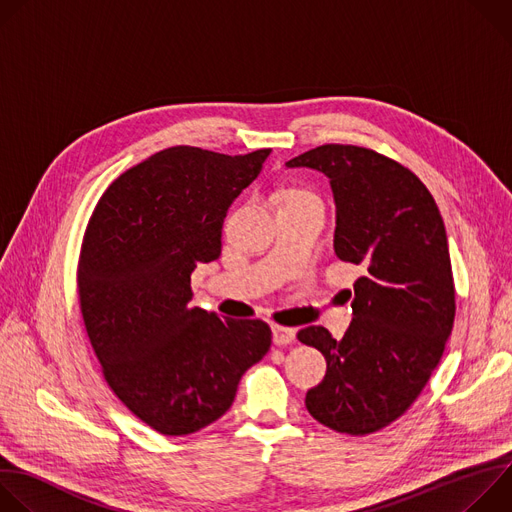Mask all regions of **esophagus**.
<instances>
[{
	"instance_id": "obj_1",
	"label": "esophagus",
	"mask_w": 512,
	"mask_h": 512,
	"mask_svg": "<svg viewBox=\"0 0 512 512\" xmlns=\"http://www.w3.org/2000/svg\"><path fill=\"white\" fill-rule=\"evenodd\" d=\"M271 330H273V342H275L277 346H285V344H291V342L296 340V330H294V328H287V326L275 324Z\"/></svg>"
}]
</instances>
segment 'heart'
Segmentation results:
<instances>
[{"label": "heart", "mask_w": 512, "mask_h": 512, "mask_svg": "<svg viewBox=\"0 0 512 512\" xmlns=\"http://www.w3.org/2000/svg\"><path fill=\"white\" fill-rule=\"evenodd\" d=\"M298 196H310V194L304 192V190H289L285 198H298Z\"/></svg>", "instance_id": "b5f03b06"}]
</instances>
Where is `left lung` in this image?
Wrapping results in <instances>:
<instances>
[{"instance_id":"1","label":"left lung","mask_w":512,"mask_h":512,"mask_svg":"<svg viewBox=\"0 0 512 512\" xmlns=\"http://www.w3.org/2000/svg\"><path fill=\"white\" fill-rule=\"evenodd\" d=\"M285 164L330 178L336 257L362 269L342 340L324 326L298 332L326 358L324 381L308 391L306 407L334 431L375 433L415 403L454 326L456 287L440 208L409 168L371 148L326 143Z\"/></svg>"}]
</instances>
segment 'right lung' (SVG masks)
I'll use <instances>...</instances> for the list:
<instances>
[{
	"label": "right lung",
	"mask_w": 512,
	"mask_h": 512,
	"mask_svg": "<svg viewBox=\"0 0 512 512\" xmlns=\"http://www.w3.org/2000/svg\"><path fill=\"white\" fill-rule=\"evenodd\" d=\"M269 152L176 145L113 180L89 218L77 267L87 336L109 389L158 433L225 415L271 348L267 322L190 306L192 271L221 255L227 210Z\"/></svg>",
	"instance_id": "add662e5"
}]
</instances>
